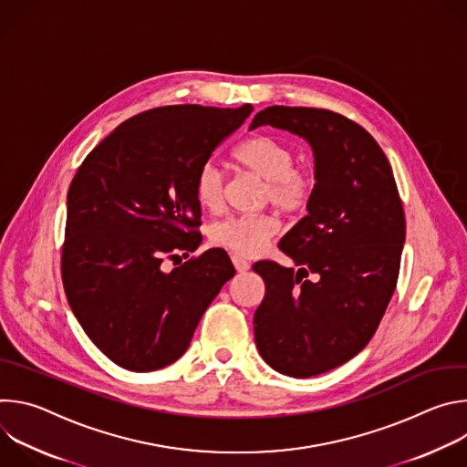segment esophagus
<instances>
[{
  "label": "esophagus",
  "mask_w": 467,
  "mask_h": 467,
  "mask_svg": "<svg viewBox=\"0 0 467 467\" xmlns=\"http://www.w3.org/2000/svg\"><path fill=\"white\" fill-rule=\"evenodd\" d=\"M233 264H234V268H236L238 274H245L249 270V262L240 258V256H233Z\"/></svg>",
  "instance_id": "34e87169"
}]
</instances>
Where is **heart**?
<instances>
[{"instance_id":"1","label":"heart","mask_w":467,"mask_h":467,"mask_svg":"<svg viewBox=\"0 0 467 467\" xmlns=\"http://www.w3.org/2000/svg\"><path fill=\"white\" fill-rule=\"evenodd\" d=\"M236 161L265 181L264 202L283 213H301L312 193V181L296 170V153L272 137H256L242 144ZM195 199L207 211H218L223 202V171L214 161L205 162L195 175ZM277 220L268 214L234 216L213 225L211 240L236 254L253 256L277 234Z\"/></svg>"}]
</instances>
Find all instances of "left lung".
I'll use <instances>...</instances> for the list:
<instances>
[{
    "mask_svg": "<svg viewBox=\"0 0 467 467\" xmlns=\"http://www.w3.org/2000/svg\"><path fill=\"white\" fill-rule=\"evenodd\" d=\"M262 125L305 139L314 153L308 214L279 242L297 270L253 265L265 285L253 317L256 349L275 371L305 379L346 364L375 335L397 285L405 213L386 155L358 123L275 105L249 130Z\"/></svg>",
    "mask_w": 467,
    "mask_h": 467,
    "instance_id": "left-lung-1",
    "label": "left lung"
}]
</instances>
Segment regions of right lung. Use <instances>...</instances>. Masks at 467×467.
<instances>
[{
  "mask_svg": "<svg viewBox=\"0 0 467 467\" xmlns=\"http://www.w3.org/2000/svg\"><path fill=\"white\" fill-rule=\"evenodd\" d=\"M253 107L170 105L118 125L68 190L62 283L96 348L119 368L153 371L188 349L193 330L234 275L223 249L164 272L195 251V175Z\"/></svg>",
  "mask_w": 467,
  "mask_h": 467,
  "instance_id": "add662e5",
  "label": "right lung"
}]
</instances>
